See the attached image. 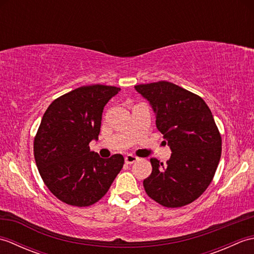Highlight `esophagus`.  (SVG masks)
Returning <instances> with one entry per match:
<instances>
[{"label":"esophagus","instance_id":"esophagus-1","mask_svg":"<svg viewBox=\"0 0 254 254\" xmlns=\"http://www.w3.org/2000/svg\"><path fill=\"white\" fill-rule=\"evenodd\" d=\"M124 160H126V163L127 165H132L134 163H136V161L138 160V158L136 157V156H133V155H127L126 156V158H124Z\"/></svg>","mask_w":254,"mask_h":254}]
</instances>
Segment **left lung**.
<instances>
[{
	"label": "left lung",
	"instance_id": "left-lung-1",
	"mask_svg": "<svg viewBox=\"0 0 254 254\" xmlns=\"http://www.w3.org/2000/svg\"><path fill=\"white\" fill-rule=\"evenodd\" d=\"M135 89L152 105L156 127L171 149L166 165L150 158L153 170L143 181L147 195L165 207H182L202 195L222 155V136L205 101L166 80Z\"/></svg>",
	"mask_w": 254,
	"mask_h": 254
}]
</instances>
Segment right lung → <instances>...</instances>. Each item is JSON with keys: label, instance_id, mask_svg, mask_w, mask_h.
<instances>
[{"label": "right lung", "instance_id": "obj_1", "mask_svg": "<svg viewBox=\"0 0 254 254\" xmlns=\"http://www.w3.org/2000/svg\"><path fill=\"white\" fill-rule=\"evenodd\" d=\"M120 88L87 85L55 99L34 139L36 165L45 185L63 203L86 207L98 202L121 171L120 154L100 158L89 143L98 139L104 107Z\"/></svg>", "mask_w": 254, "mask_h": 254}]
</instances>
